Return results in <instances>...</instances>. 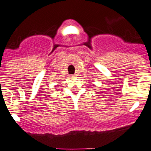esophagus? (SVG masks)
I'll use <instances>...</instances> for the list:
<instances>
[{
	"mask_svg": "<svg viewBox=\"0 0 151 151\" xmlns=\"http://www.w3.org/2000/svg\"><path fill=\"white\" fill-rule=\"evenodd\" d=\"M77 77V75L76 74H73V75H70V78H75V77Z\"/></svg>",
	"mask_w": 151,
	"mask_h": 151,
	"instance_id": "34e87169",
	"label": "esophagus"
}]
</instances>
